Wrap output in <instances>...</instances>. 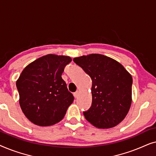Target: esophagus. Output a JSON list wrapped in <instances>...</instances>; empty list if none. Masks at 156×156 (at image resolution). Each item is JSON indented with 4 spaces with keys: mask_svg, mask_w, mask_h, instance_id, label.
I'll return each mask as SVG.
<instances>
[{
    "mask_svg": "<svg viewBox=\"0 0 156 156\" xmlns=\"http://www.w3.org/2000/svg\"><path fill=\"white\" fill-rule=\"evenodd\" d=\"M79 93H80V91H75V92L74 93V97H75V98H77L78 95H79Z\"/></svg>",
    "mask_w": 156,
    "mask_h": 156,
    "instance_id": "1",
    "label": "esophagus"
}]
</instances>
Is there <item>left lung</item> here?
Segmentation results:
<instances>
[{"label":"left lung","mask_w":156,"mask_h":156,"mask_svg":"<svg viewBox=\"0 0 156 156\" xmlns=\"http://www.w3.org/2000/svg\"><path fill=\"white\" fill-rule=\"evenodd\" d=\"M92 81L91 107L85 119L96 127L108 129L121 122L131 104V75L118 62L99 54L73 59Z\"/></svg>","instance_id":"8db88e82"}]
</instances>
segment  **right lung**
<instances>
[{"label": "right lung", "instance_id": "right-lung-1", "mask_svg": "<svg viewBox=\"0 0 156 156\" xmlns=\"http://www.w3.org/2000/svg\"><path fill=\"white\" fill-rule=\"evenodd\" d=\"M72 59L48 55L29 64L16 82L19 103L25 116L40 126L58 123L64 118L74 97L62 78Z\"/></svg>", "mask_w": 156, "mask_h": 156}]
</instances>
